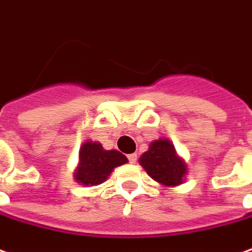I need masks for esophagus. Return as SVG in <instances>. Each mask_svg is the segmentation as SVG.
I'll use <instances>...</instances> for the list:
<instances>
[{
    "label": "esophagus",
    "mask_w": 252,
    "mask_h": 252,
    "mask_svg": "<svg viewBox=\"0 0 252 252\" xmlns=\"http://www.w3.org/2000/svg\"><path fill=\"white\" fill-rule=\"evenodd\" d=\"M129 162L130 163H136V162H137V154H130Z\"/></svg>",
    "instance_id": "34e87169"
}]
</instances>
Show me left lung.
I'll return each mask as SVG.
<instances>
[{
    "label": "left lung",
    "instance_id": "8db88e82",
    "mask_svg": "<svg viewBox=\"0 0 252 252\" xmlns=\"http://www.w3.org/2000/svg\"><path fill=\"white\" fill-rule=\"evenodd\" d=\"M138 163L148 176L163 187H176L185 182L187 175L186 161L176 153L175 146L168 138L154 140L148 151L143 154Z\"/></svg>",
    "mask_w": 252,
    "mask_h": 252
}]
</instances>
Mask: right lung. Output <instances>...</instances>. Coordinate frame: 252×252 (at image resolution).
<instances>
[{"label":"right lung","mask_w":252,"mask_h":252,"mask_svg":"<svg viewBox=\"0 0 252 252\" xmlns=\"http://www.w3.org/2000/svg\"><path fill=\"white\" fill-rule=\"evenodd\" d=\"M127 163V158L116 150H105L101 143L87 140L79 151L73 177L79 185L90 187L104 183L112 170Z\"/></svg>","instance_id":"add662e5"}]
</instances>
